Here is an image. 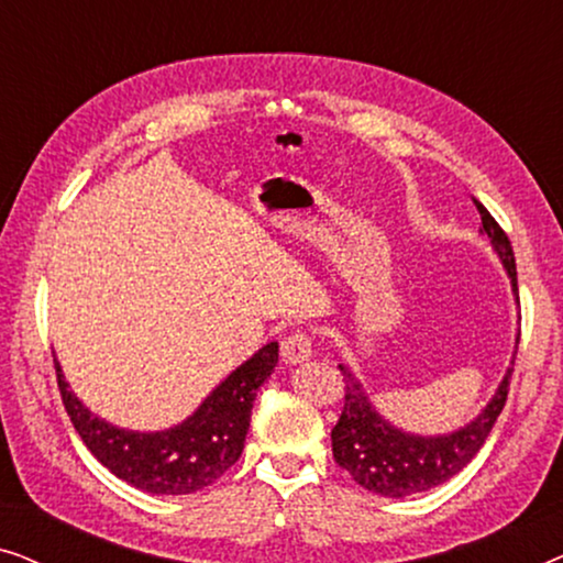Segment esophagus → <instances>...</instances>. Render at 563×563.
<instances>
[{
    "label": "esophagus",
    "instance_id": "obj_1",
    "mask_svg": "<svg viewBox=\"0 0 563 563\" xmlns=\"http://www.w3.org/2000/svg\"><path fill=\"white\" fill-rule=\"evenodd\" d=\"M312 353V341L310 335L302 333V330H295L282 341V358L287 364H302V361L310 358Z\"/></svg>",
    "mask_w": 563,
    "mask_h": 563
}]
</instances>
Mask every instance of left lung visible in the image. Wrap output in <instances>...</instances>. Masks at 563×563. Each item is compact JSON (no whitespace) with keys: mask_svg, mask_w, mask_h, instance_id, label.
Masks as SVG:
<instances>
[{"mask_svg":"<svg viewBox=\"0 0 563 563\" xmlns=\"http://www.w3.org/2000/svg\"><path fill=\"white\" fill-rule=\"evenodd\" d=\"M474 205L482 214L479 233L489 238L492 249L510 276L512 295L518 299V268H515L510 238L497 225L487 207L476 199ZM515 343H520V333ZM515 351H518V345H515ZM512 366L515 353L487 407L474 420H468L464 428L443 435H418L405 433L402 428H395L389 420H384L364 391V384L353 376L349 366L341 364L338 368H341L345 382V402L341 418L330 433L333 459L338 466H343L353 476V482L382 497H410L449 482L479 453L492 428H495L505 407L507 389H510Z\"/></svg>","mask_w":563,"mask_h":563,"instance_id":"1","label":"left lung"}]
</instances>
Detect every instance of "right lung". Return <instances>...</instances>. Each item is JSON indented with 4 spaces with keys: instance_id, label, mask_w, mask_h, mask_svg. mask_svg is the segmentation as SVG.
I'll return each mask as SVG.
<instances>
[{
    "instance_id": "1",
    "label": "right lung",
    "mask_w": 563,
    "mask_h": 563,
    "mask_svg": "<svg viewBox=\"0 0 563 563\" xmlns=\"http://www.w3.org/2000/svg\"><path fill=\"white\" fill-rule=\"evenodd\" d=\"M276 361L279 343L272 341L230 372L187 420L156 433L125 430L97 418L68 389L58 361L56 376L68 418L99 464L151 495H191L210 487L241 459L253 399L272 376Z\"/></svg>"
}]
</instances>
